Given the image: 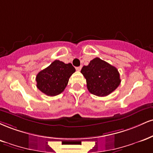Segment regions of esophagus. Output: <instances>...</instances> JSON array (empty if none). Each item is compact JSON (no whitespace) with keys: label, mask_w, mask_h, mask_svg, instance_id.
I'll use <instances>...</instances> for the list:
<instances>
[{"label":"esophagus","mask_w":153,"mask_h":153,"mask_svg":"<svg viewBox=\"0 0 153 153\" xmlns=\"http://www.w3.org/2000/svg\"><path fill=\"white\" fill-rule=\"evenodd\" d=\"M81 68H82V66H79V67L75 68L76 71H80V70H81Z\"/></svg>","instance_id":"1"}]
</instances>
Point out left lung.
<instances>
[{
    "mask_svg": "<svg viewBox=\"0 0 153 153\" xmlns=\"http://www.w3.org/2000/svg\"><path fill=\"white\" fill-rule=\"evenodd\" d=\"M81 73L86 79L88 91L97 96H107L120 83L117 69L99 58H95L88 65H84Z\"/></svg>",
    "mask_w": 153,
    "mask_h": 153,
    "instance_id": "left-lung-1",
    "label": "left lung"
}]
</instances>
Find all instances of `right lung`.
<instances>
[{"label": "right lung", "instance_id": "right-lung-1", "mask_svg": "<svg viewBox=\"0 0 153 153\" xmlns=\"http://www.w3.org/2000/svg\"><path fill=\"white\" fill-rule=\"evenodd\" d=\"M71 63L55 60L36 76L37 88L48 96H56L65 90L70 77L75 73Z\"/></svg>", "mask_w": 153, "mask_h": 153}]
</instances>
